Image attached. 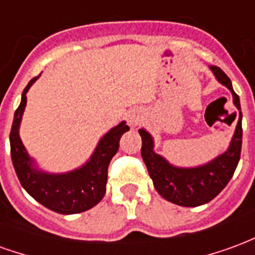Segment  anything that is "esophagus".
Returning a JSON list of instances; mask_svg holds the SVG:
<instances>
[{"label": "esophagus", "instance_id": "34e87169", "mask_svg": "<svg viewBox=\"0 0 255 255\" xmlns=\"http://www.w3.org/2000/svg\"><path fill=\"white\" fill-rule=\"evenodd\" d=\"M142 120V113L139 111H131L129 112V115H128V123L131 124V126H136L139 124V122Z\"/></svg>", "mask_w": 255, "mask_h": 255}]
</instances>
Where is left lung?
Segmentation results:
<instances>
[{"instance_id":"8db88e82","label":"left lung","mask_w":255,"mask_h":255,"mask_svg":"<svg viewBox=\"0 0 255 255\" xmlns=\"http://www.w3.org/2000/svg\"><path fill=\"white\" fill-rule=\"evenodd\" d=\"M217 82L230 90L234 105L239 111V120L235 132L231 139L228 149L224 153L206 164L198 166L172 165L169 161L154 151V139L144 128L139 129L142 136L140 154L147 166L149 175L153 180L154 188L166 201L179 205L195 208L210 202L219 195L234 176L238 162L241 160L242 150V112L239 97L232 89L230 78L219 67H209Z\"/></svg>"}]
</instances>
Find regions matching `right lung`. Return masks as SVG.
I'll return each mask as SVG.
<instances>
[{"instance_id": "add662e5", "label": "right lung", "mask_w": 255, "mask_h": 255, "mask_svg": "<svg viewBox=\"0 0 255 255\" xmlns=\"http://www.w3.org/2000/svg\"><path fill=\"white\" fill-rule=\"evenodd\" d=\"M39 76L31 79L25 86L19 108L14 112L9 135L13 168L23 188L45 208L60 214L82 213L94 208L105 195L108 166L119 150L122 135L127 132L129 127L127 123L122 122L111 128L100 139L89 160L76 169L64 173L43 171L28 154L19 133L27 105V93Z\"/></svg>"}]
</instances>
